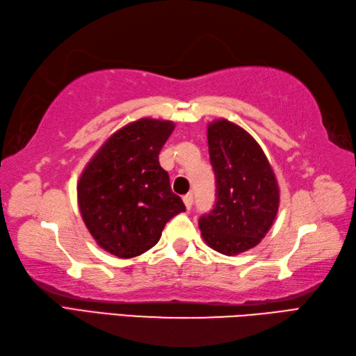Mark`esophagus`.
Masks as SVG:
<instances>
[{"mask_svg":"<svg viewBox=\"0 0 356 356\" xmlns=\"http://www.w3.org/2000/svg\"><path fill=\"white\" fill-rule=\"evenodd\" d=\"M183 201H184L186 209L191 210V207H192V204H193V195H192V193H187L186 197L183 198Z\"/></svg>","mask_w":356,"mask_h":356,"instance_id":"1","label":"esophagus"}]
</instances>
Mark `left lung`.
<instances>
[{"label": "left lung", "instance_id": "left-lung-1", "mask_svg": "<svg viewBox=\"0 0 356 356\" xmlns=\"http://www.w3.org/2000/svg\"><path fill=\"white\" fill-rule=\"evenodd\" d=\"M207 141L216 201L200 218L201 235L213 250L238 255L255 248L272 227L280 206L278 183L263 149L235 122H210Z\"/></svg>", "mask_w": 356, "mask_h": 356}]
</instances>
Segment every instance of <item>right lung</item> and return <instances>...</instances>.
Instances as JSON below:
<instances>
[{
    "label": "right lung",
    "instance_id": "obj_1",
    "mask_svg": "<svg viewBox=\"0 0 356 356\" xmlns=\"http://www.w3.org/2000/svg\"><path fill=\"white\" fill-rule=\"evenodd\" d=\"M175 122L141 118L117 130L99 147L78 181V206L101 249L134 258L159 241L165 222L184 212L172 192L159 150Z\"/></svg>",
    "mask_w": 356,
    "mask_h": 356
}]
</instances>
